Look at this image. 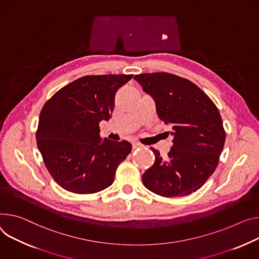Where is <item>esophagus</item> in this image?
Returning a JSON list of instances; mask_svg holds the SVG:
<instances>
[{"label": "esophagus", "mask_w": 259, "mask_h": 259, "mask_svg": "<svg viewBox=\"0 0 259 259\" xmlns=\"http://www.w3.org/2000/svg\"><path fill=\"white\" fill-rule=\"evenodd\" d=\"M142 147H143V145H140L139 143H136V142H133V143H132V148H133V150L138 149V148H142Z\"/></svg>", "instance_id": "esophagus-1"}]
</instances>
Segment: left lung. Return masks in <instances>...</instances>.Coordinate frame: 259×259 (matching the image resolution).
<instances>
[{
    "label": "left lung",
    "instance_id": "1",
    "mask_svg": "<svg viewBox=\"0 0 259 259\" xmlns=\"http://www.w3.org/2000/svg\"><path fill=\"white\" fill-rule=\"evenodd\" d=\"M155 101L159 119L171 125L174 146L168 156L155 154L143 175L147 189L164 197L195 192L215 171L225 143L218 108L193 82L166 72L134 76Z\"/></svg>",
    "mask_w": 259,
    "mask_h": 259
}]
</instances>
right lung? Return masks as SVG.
Wrapping results in <instances>:
<instances>
[{
	"instance_id": "1",
	"label": "right lung",
	"mask_w": 259,
	"mask_h": 259,
	"mask_svg": "<svg viewBox=\"0 0 259 259\" xmlns=\"http://www.w3.org/2000/svg\"><path fill=\"white\" fill-rule=\"evenodd\" d=\"M133 75L80 77L46 102L40 112L36 139L44 164L65 190L96 193L109 187L130 143L101 139L99 123L108 121L117 89Z\"/></svg>"
}]
</instances>
